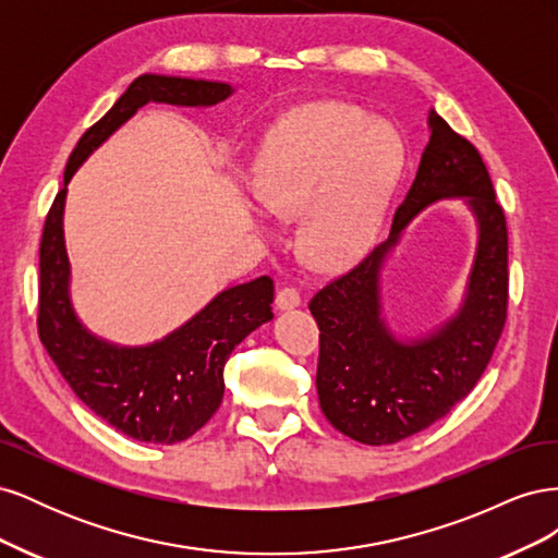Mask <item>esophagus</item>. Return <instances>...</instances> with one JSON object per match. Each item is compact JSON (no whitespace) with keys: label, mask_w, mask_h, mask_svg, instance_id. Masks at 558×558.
Returning a JSON list of instances; mask_svg holds the SVG:
<instances>
[{"label":"esophagus","mask_w":558,"mask_h":558,"mask_svg":"<svg viewBox=\"0 0 558 558\" xmlns=\"http://www.w3.org/2000/svg\"><path fill=\"white\" fill-rule=\"evenodd\" d=\"M300 302H302V298H300L298 289H293V286H283V289L277 293L275 305H277V310L283 312V310L300 307Z\"/></svg>","instance_id":"34e87169"}]
</instances>
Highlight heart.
Returning <instances> with one entry per match:
<instances>
[{"instance_id": "obj_1", "label": "heart", "mask_w": 558, "mask_h": 558, "mask_svg": "<svg viewBox=\"0 0 558 558\" xmlns=\"http://www.w3.org/2000/svg\"><path fill=\"white\" fill-rule=\"evenodd\" d=\"M404 148L386 121L320 102L286 113L256 158V195L275 216L300 214L298 244L318 269H340L375 240Z\"/></svg>"}]
</instances>
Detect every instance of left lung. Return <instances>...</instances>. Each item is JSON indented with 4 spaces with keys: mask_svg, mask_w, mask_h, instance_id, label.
I'll return each mask as SVG.
<instances>
[{
    "mask_svg": "<svg viewBox=\"0 0 558 558\" xmlns=\"http://www.w3.org/2000/svg\"><path fill=\"white\" fill-rule=\"evenodd\" d=\"M430 140L416 179L396 209L388 240L320 289L316 391L330 424L363 445H393L451 412L480 381L508 318V223L480 150L442 116H428ZM461 196L481 238L462 310L424 338L402 343L380 316L378 272L411 218L433 201Z\"/></svg>",
    "mask_w": 558,
    "mask_h": 558,
    "instance_id": "8db88e82",
    "label": "left lung"
}]
</instances>
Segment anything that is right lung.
<instances>
[{"mask_svg": "<svg viewBox=\"0 0 558 558\" xmlns=\"http://www.w3.org/2000/svg\"><path fill=\"white\" fill-rule=\"evenodd\" d=\"M232 95L218 81L144 74L86 130L64 167V185L46 216L39 246V340L64 381L99 418L140 442L189 440L223 400V367L244 337L272 318L275 283L258 277L218 293L189 324L160 342L118 347L81 324L70 298L64 197L78 165L148 102L211 107Z\"/></svg>", "mask_w": 558, "mask_h": 558, "instance_id": "add662e5", "label": "right lung"}]
</instances>
